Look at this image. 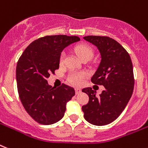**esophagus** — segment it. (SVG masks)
I'll list each match as a JSON object with an SVG mask.
<instances>
[{
  "instance_id": "esophagus-1",
  "label": "esophagus",
  "mask_w": 148,
  "mask_h": 148,
  "mask_svg": "<svg viewBox=\"0 0 148 148\" xmlns=\"http://www.w3.org/2000/svg\"><path fill=\"white\" fill-rule=\"evenodd\" d=\"M80 92H81V89H79V88H76V89H75V93H76L77 95Z\"/></svg>"
}]
</instances>
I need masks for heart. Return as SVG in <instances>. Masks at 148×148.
Returning <instances> with one entry per match:
<instances>
[{
	"mask_svg": "<svg viewBox=\"0 0 148 148\" xmlns=\"http://www.w3.org/2000/svg\"><path fill=\"white\" fill-rule=\"evenodd\" d=\"M75 52L81 59H91L93 55L92 49L87 45L85 44H80L75 47ZM64 52H62L59 56V64L62 65L64 62ZM87 77V74L84 71H72L68 74V80L72 85L76 86H80L84 84V80Z\"/></svg>",
	"mask_w": 148,
	"mask_h": 148,
	"instance_id": "b5f03b06",
	"label": "heart"
}]
</instances>
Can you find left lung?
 I'll return each instance as SVG.
<instances>
[{"label": "left lung", "instance_id": "obj_1", "mask_svg": "<svg viewBox=\"0 0 148 148\" xmlns=\"http://www.w3.org/2000/svg\"><path fill=\"white\" fill-rule=\"evenodd\" d=\"M86 41L97 47L101 62L91 81L105 89L99 96L92 88L82 92L89 95V102L82 107L84 118L95 126L112 123L123 112L134 89L133 67L127 51L115 40L107 36H86Z\"/></svg>", "mask_w": 148, "mask_h": 148}]
</instances>
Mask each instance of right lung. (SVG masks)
<instances>
[{
	"label": "right lung",
	"mask_w": 148,
	"mask_h": 148,
	"mask_svg": "<svg viewBox=\"0 0 148 148\" xmlns=\"http://www.w3.org/2000/svg\"><path fill=\"white\" fill-rule=\"evenodd\" d=\"M80 40L77 36L47 35L26 47L16 65L17 89L22 105L38 123L50 125L64 116L66 104L75 95L71 86L48 85L47 78L59 68L64 47Z\"/></svg>",
	"instance_id": "right-lung-1"
}]
</instances>
